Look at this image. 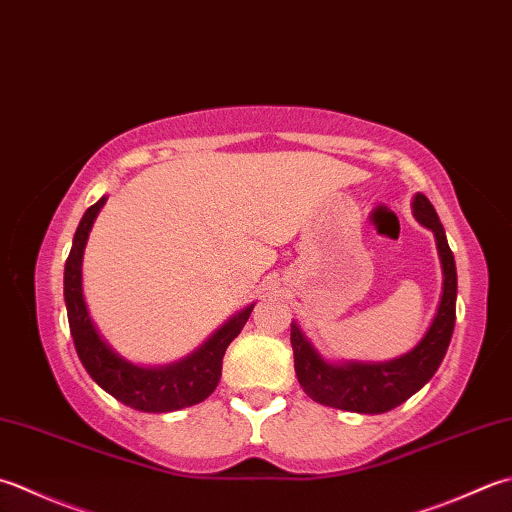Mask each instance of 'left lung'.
<instances>
[{
	"label": "left lung",
	"instance_id": "obj_1",
	"mask_svg": "<svg viewBox=\"0 0 512 512\" xmlns=\"http://www.w3.org/2000/svg\"><path fill=\"white\" fill-rule=\"evenodd\" d=\"M413 206L417 222L435 233L444 266V293L433 326L428 328L426 337L415 350H410L408 355L395 359V362L330 366L308 344L299 326L290 324V344H293L299 386L317 404L350 410V413H386V410L404 404L410 395H415L442 364L455 328V257L446 242L444 226L428 197L415 195Z\"/></svg>",
	"mask_w": 512,
	"mask_h": 512
}]
</instances>
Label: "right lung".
I'll use <instances>...</instances> for the list:
<instances>
[{
    "label": "right lung",
    "instance_id": "right-lung-1",
    "mask_svg": "<svg viewBox=\"0 0 512 512\" xmlns=\"http://www.w3.org/2000/svg\"><path fill=\"white\" fill-rule=\"evenodd\" d=\"M106 197L90 206L73 237V248L64 268V299L68 310L70 335H73L75 350L82 359L84 368L106 393L142 413H170L186 406L204 402L213 393L222 377V362L228 344L242 333L253 306L235 315L230 322L219 328L208 342L190 355L184 362L168 368H139L124 362L122 357L110 350L90 322L82 295V257L84 246L99 208Z\"/></svg>",
    "mask_w": 512,
    "mask_h": 512
}]
</instances>
